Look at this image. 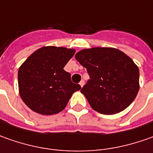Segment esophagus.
Returning a JSON list of instances; mask_svg holds the SVG:
<instances>
[{
  "label": "esophagus",
  "mask_w": 153,
  "mask_h": 153,
  "mask_svg": "<svg viewBox=\"0 0 153 153\" xmlns=\"http://www.w3.org/2000/svg\"><path fill=\"white\" fill-rule=\"evenodd\" d=\"M84 85H85V81H84V80H81V81L79 82V85L81 87L84 86Z\"/></svg>",
  "instance_id": "34e87169"
}]
</instances>
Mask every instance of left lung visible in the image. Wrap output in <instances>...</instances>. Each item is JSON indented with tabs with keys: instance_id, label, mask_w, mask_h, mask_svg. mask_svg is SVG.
Wrapping results in <instances>:
<instances>
[{
	"instance_id": "left-lung-1",
	"label": "left lung",
	"mask_w": 153,
	"mask_h": 153,
	"mask_svg": "<svg viewBox=\"0 0 153 153\" xmlns=\"http://www.w3.org/2000/svg\"><path fill=\"white\" fill-rule=\"evenodd\" d=\"M75 58L90 76L80 91L94 110L115 114L132 103L139 91V68L123 51L95 47L79 51Z\"/></svg>"
}]
</instances>
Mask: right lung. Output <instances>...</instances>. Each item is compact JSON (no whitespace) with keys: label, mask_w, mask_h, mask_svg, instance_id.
<instances>
[{"label":"right lung","mask_w":153,"mask_h":153,"mask_svg":"<svg viewBox=\"0 0 153 153\" xmlns=\"http://www.w3.org/2000/svg\"><path fill=\"white\" fill-rule=\"evenodd\" d=\"M75 51L45 46L35 51L19 68L20 97L35 113L51 115L62 111L72 94L81 86L71 81L63 68Z\"/></svg>","instance_id":"add662e5"}]
</instances>
